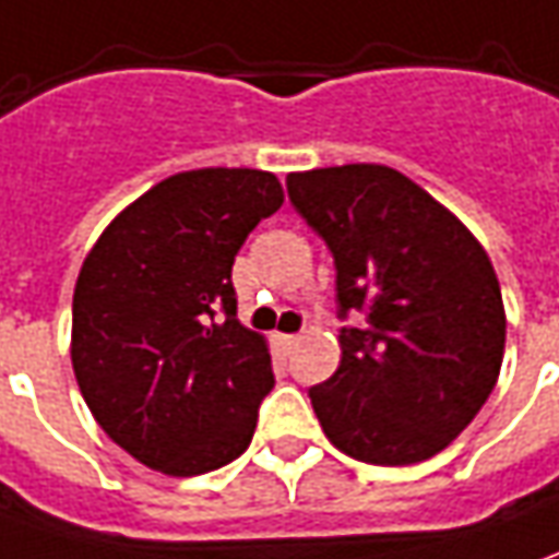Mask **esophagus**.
<instances>
[{
  "label": "esophagus",
  "instance_id": "1",
  "mask_svg": "<svg viewBox=\"0 0 559 559\" xmlns=\"http://www.w3.org/2000/svg\"><path fill=\"white\" fill-rule=\"evenodd\" d=\"M278 343L287 348V352H294L296 345H299V333H278Z\"/></svg>",
  "mask_w": 559,
  "mask_h": 559
}]
</instances>
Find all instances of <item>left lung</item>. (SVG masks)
<instances>
[{
	"label": "left lung",
	"instance_id": "left-lung-1",
	"mask_svg": "<svg viewBox=\"0 0 559 559\" xmlns=\"http://www.w3.org/2000/svg\"><path fill=\"white\" fill-rule=\"evenodd\" d=\"M296 214L336 265L343 360L309 389L324 435L370 465L440 453L487 404L504 306L487 250L401 170L343 165L287 177Z\"/></svg>",
	"mask_w": 559,
	"mask_h": 559
}]
</instances>
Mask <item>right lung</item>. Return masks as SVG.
Returning a JSON list of instances; mask_svg holds the SVG:
<instances>
[{
	"mask_svg": "<svg viewBox=\"0 0 559 559\" xmlns=\"http://www.w3.org/2000/svg\"><path fill=\"white\" fill-rule=\"evenodd\" d=\"M281 204L269 170H186L128 204L85 257L72 294L75 382L146 468L195 477L248 450L275 376L263 336L235 318L231 263Z\"/></svg>",
	"mask_w": 559,
	"mask_h": 559,
	"instance_id": "add662e5",
	"label": "right lung"
}]
</instances>
